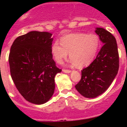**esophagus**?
<instances>
[{
  "label": "esophagus",
  "instance_id": "1",
  "mask_svg": "<svg viewBox=\"0 0 127 127\" xmlns=\"http://www.w3.org/2000/svg\"><path fill=\"white\" fill-rule=\"evenodd\" d=\"M63 71L65 73H70L71 72V70H69V69H63Z\"/></svg>",
  "mask_w": 127,
  "mask_h": 127
}]
</instances>
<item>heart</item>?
<instances>
[{
	"mask_svg": "<svg viewBox=\"0 0 127 127\" xmlns=\"http://www.w3.org/2000/svg\"><path fill=\"white\" fill-rule=\"evenodd\" d=\"M56 42L51 48L52 54L58 63L69 55L70 62L79 67L90 64L95 58L99 47V38L95 34L84 32L72 33Z\"/></svg>",
	"mask_w": 127,
	"mask_h": 127,
	"instance_id": "1",
	"label": "heart"
}]
</instances>
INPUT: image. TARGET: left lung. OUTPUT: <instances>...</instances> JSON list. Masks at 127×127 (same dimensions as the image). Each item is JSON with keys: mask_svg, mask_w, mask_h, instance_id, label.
Instances as JSON below:
<instances>
[{"mask_svg": "<svg viewBox=\"0 0 127 127\" xmlns=\"http://www.w3.org/2000/svg\"><path fill=\"white\" fill-rule=\"evenodd\" d=\"M95 32L103 43L95 60L82 70V77L75 86L82 96L93 98L103 93L117 74L119 56L117 42L113 35L101 28Z\"/></svg>", "mask_w": 127, "mask_h": 127, "instance_id": "obj_1", "label": "left lung"}]
</instances>
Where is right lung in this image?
<instances>
[{"instance_id": "right-lung-1", "label": "right lung", "mask_w": 127, "mask_h": 127, "mask_svg": "<svg viewBox=\"0 0 127 127\" xmlns=\"http://www.w3.org/2000/svg\"><path fill=\"white\" fill-rule=\"evenodd\" d=\"M52 34L31 31L16 38L10 48L11 77L24 99L35 104L48 101L55 88L56 67L51 52Z\"/></svg>"}]
</instances>
